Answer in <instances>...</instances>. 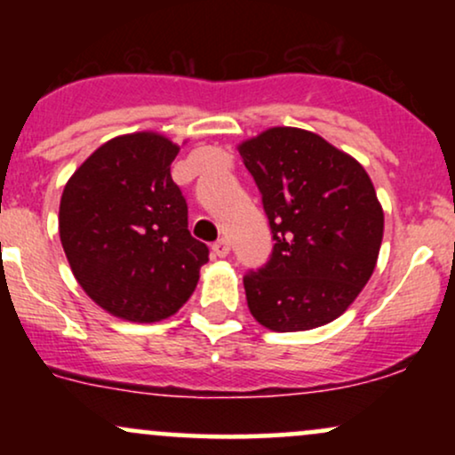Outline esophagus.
Returning a JSON list of instances; mask_svg holds the SVG:
<instances>
[{"label":"esophagus","instance_id":"34e87169","mask_svg":"<svg viewBox=\"0 0 455 455\" xmlns=\"http://www.w3.org/2000/svg\"><path fill=\"white\" fill-rule=\"evenodd\" d=\"M212 250H213V254H216V257L224 259L228 254V250H231V243H228V239L220 237V239H218V242H213Z\"/></svg>","mask_w":455,"mask_h":455}]
</instances>
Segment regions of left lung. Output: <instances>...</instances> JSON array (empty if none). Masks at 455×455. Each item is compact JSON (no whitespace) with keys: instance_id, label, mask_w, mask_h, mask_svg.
<instances>
[{"instance_id":"left-lung-1","label":"left lung","mask_w":455,"mask_h":455,"mask_svg":"<svg viewBox=\"0 0 455 455\" xmlns=\"http://www.w3.org/2000/svg\"><path fill=\"white\" fill-rule=\"evenodd\" d=\"M257 181L274 250L243 275L252 316L271 331L327 325L377 267L383 207L357 160L301 128H269L239 145Z\"/></svg>"}]
</instances>
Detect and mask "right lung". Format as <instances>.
I'll return each mask as SVG.
<instances>
[{
	"instance_id": "right-lung-1",
	"label": "right lung",
	"mask_w": 455,
	"mask_h": 455,
	"mask_svg": "<svg viewBox=\"0 0 455 455\" xmlns=\"http://www.w3.org/2000/svg\"><path fill=\"white\" fill-rule=\"evenodd\" d=\"M180 148L158 132L100 145L68 180L60 237L78 284L108 315L156 323L195 293L210 248L188 231L171 177Z\"/></svg>"
}]
</instances>
